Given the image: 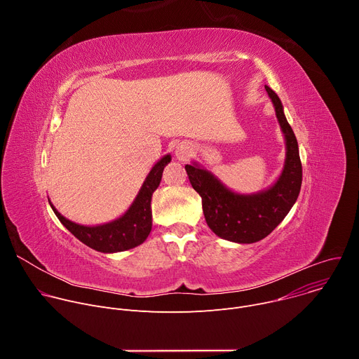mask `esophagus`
<instances>
[{
	"instance_id": "1",
	"label": "esophagus",
	"mask_w": 359,
	"mask_h": 359,
	"mask_svg": "<svg viewBox=\"0 0 359 359\" xmlns=\"http://www.w3.org/2000/svg\"><path fill=\"white\" fill-rule=\"evenodd\" d=\"M190 153H191V146L186 142H182L175 147V156L179 161H186L190 156Z\"/></svg>"
}]
</instances>
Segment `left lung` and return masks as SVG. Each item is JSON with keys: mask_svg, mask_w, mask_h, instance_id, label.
Returning a JSON list of instances; mask_svg holds the SVG:
<instances>
[{"mask_svg": "<svg viewBox=\"0 0 359 359\" xmlns=\"http://www.w3.org/2000/svg\"><path fill=\"white\" fill-rule=\"evenodd\" d=\"M266 90L285 139L284 168L274 184L257 193L241 194L227 189L197 162L184 166L193 189L201 197L208 226L216 236L240 244L255 243L267 237L294 206L302 182L297 137L285 119L280 97L267 85Z\"/></svg>", "mask_w": 359, "mask_h": 359, "instance_id": "obj_1", "label": "left lung"}]
</instances>
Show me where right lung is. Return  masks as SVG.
Wrapping results in <instances>:
<instances>
[{"label": "right lung", "instance_id": "1", "mask_svg": "<svg viewBox=\"0 0 359 359\" xmlns=\"http://www.w3.org/2000/svg\"><path fill=\"white\" fill-rule=\"evenodd\" d=\"M172 161L170 155H165L146 176L137 196L135 197L130 208L119 219L99 224V226H82L64 217L49 201L50 208L60 219V222L83 244L100 251V252H119L130 250L142 244L151 230V194L162 180L165 166Z\"/></svg>", "mask_w": 359, "mask_h": 359}]
</instances>
